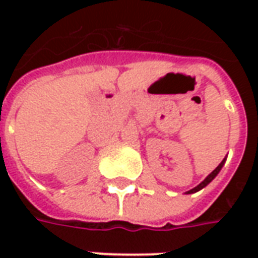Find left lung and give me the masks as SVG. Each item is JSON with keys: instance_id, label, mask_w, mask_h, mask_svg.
<instances>
[{"instance_id": "obj_1", "label": "left lung", "mask_w": 258, "mask_h": 258, "mask_svg": "<svg viewBox=\"0 0 258 258\" xmlns=\"http://www.w3.org/2000/svg\"><path fill=\"white\" fill-rule=\"evenodd\" d=\"M225 160H227V159H224V160H222V162L220 163V164H218V166H217L216 170H213V171H211V173L209 174V175H207V177H206V178L203 179V181H202V182H200L199 185H198V186H195L194 189L188 190V192H186V195H189V194H196V192H199L200 189H203V188H205V186H207V185L210 184L211 181H213V179H214V178H216V177H217V174H218V173H220V171H221L222 166H224V164H225Z\"/></svg>"}]
</instances>
